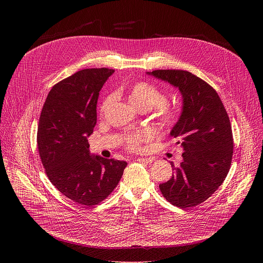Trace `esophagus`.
<instances>
[{"instance_id": "34e87169", "label": "esophagus", "mask_w": 263, "mask_h": 263, "mask_svg": "<svg viewBox=\"0 0 263 263\" xmlns=\"http://www.w3.org/2000/svg\"><path fill=\"white\" fill-rule=\"evenodd\" d=\"M137 161H139L140 163H144V164H150L154 162V159L151 158H139L137 159Z\"/></svg>"}]
</instances>
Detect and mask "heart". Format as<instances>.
<instances>
[{
    "mask_svg": "<svg viewBox=\"0 0 263 263\" xmlns=\"http://www.w3.org/2000/svg\"><path fill=\"white\" fill-rule=\"evenodd\" d=\"M122 92L126 93L128 101L136 108L147 107L150 108L155 105L162 104L165 101V97L155 85L147 82H137L133 85L122 88ZM112 101V97H107L101 105V110H104ZM162 116L166 122H171L175 119L176 114L170 107H162ZM149 132L147 130H141L126 139V143L130 148H136L140 143L149 139Z\"/></svg>",
    "mask_w": 263,
    "mask_h": 263,
    "instance_id": "1",
    "label": "heart"
}]
</instances>
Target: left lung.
<instances>
[{"instance_id": "1", "label": "left lung", "mask_w": 263, "mask_h": 263, "mask_svg": "<svg viewBox=\"0 0 263 263\" xmlns=\"http://www.w3.org/2000/svg\"><path fill=\"white\" fill-rule=\"evenodd\" d=\"M167 82L182 96V109L171 131L184 153L180 166L160 184L163 196L181 209L208 199L230 170L233 139L229 117L217 92L208 83L184 70L147 72Z\"/></svg>"}]
</instances>
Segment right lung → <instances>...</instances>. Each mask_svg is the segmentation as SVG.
Returning a JSON list of instances; mask_svg holds the SVG:
<instances>
[{
	"label": "right lung",
	"instance_id": "add662e5",
	"mask_svg": "<svg viewBox=\"0 0 263 263\" xmlns=\"http://www.w3.org/2000/svg\"><path fill=\"white\" fill-rule=\"evenodd\" d=\"M113 69L80 70L50 90L39 118V156L52 184L89 208L117 186L126 161L90 155L87 137L97 122V102Z\"/></svg>",
	"mask_w": 263,
	"mask_h": 263
}]
</instances>
